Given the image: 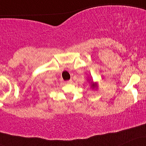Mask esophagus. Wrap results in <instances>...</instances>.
Segmentation results:
<instances>
[{"label": "esophagus", "mask_w": 146, "mask_h": 146, "mask_svg": "<svg viewBox=\"0 0 146 146\" xmlns=\"http://www.w3.org/2000/svg\"><path fill=\"white\" fill-rule=\"evenodd\" d=\"M66 84H71L72 83V80H68V81L66 82Z\"/></svg>", "instance_id": "34e87169"}]
</instances>
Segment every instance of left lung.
<instances>
[{
	"label": "left lung",
	"mask_w": 146,
	"mask_h": 146,
	"mask_svg": "<svg viewBox=\"0 0 146 146\" xmlns=\"http://www.w3.org/2000/svg\"><path fill=\"white\" fill-rule=\"evenodd\" d=\"M95 86V85H93V86Z\"/></svg>",
	"instance_id": "1"
}]
</instances>
